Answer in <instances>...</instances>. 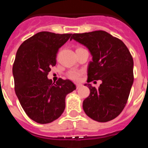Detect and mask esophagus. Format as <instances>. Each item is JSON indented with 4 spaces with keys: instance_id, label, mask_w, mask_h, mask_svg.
I'll list each match as a JSON object with an SVG mask.
<instances>
[{
    "instance_id": "34e87169",
    "label": "esophagus",
    "mask_w": 148,
    "mask_h": 148,
    "mask_svg": "<svg viewBox=\"0 0 148 148\" xmlns=\"http://www.w3.org/2000/svg\"><path fill=\"white\" fill-rule=\"evenodd\" d=\"M81 86H82V84H80V83H77V84H76V87H77V89L80 88Z\"/></svg>"
}]
</instances>
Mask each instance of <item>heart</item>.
<instances>
[{"label": "heart", "mask_w": 148, "mask_h": 148, "mask_svg": "<svg viewBox=\"0 0 148 148\" xmlns=\"http://www.w3.org/2000/svg\"><path fill=\"white\" fill-rule=\"evenodd\" d=\"M81 47H78L77 49ZM82 71H79V70H71V71H68L67 74H66V76L69 79H71V80L74 81H78L80 79L81 76L82 75Z\"/></svg>", "instance_id": "b5f03b06"}]
</instances>
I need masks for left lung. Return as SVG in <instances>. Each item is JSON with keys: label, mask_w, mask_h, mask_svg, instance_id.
<instances>
[{"label": "left lung", "mask_w": 148, "mask_h": 148, "mask_svg": "<svg viewBox=\"0 0 148 148\" xmlns=\"http://www.w3.org/2000/svg\"><path fill=\"white\" fill-rule=\"evenodd\" d=\"M88 48L93 56L88 69L90 95L83 110L91 119L107 122L117 118L125 107L134 82V60L125 45L103 30L74 34L71 37ZM101 79L99 88L89 82Z\"/></svg>", "instance_id": "8db88e82"}]
</instances>
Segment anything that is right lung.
Returning a JSON list of instances; mask_svg holds the SVG:
<instances>
[{
    "mask_svg": "<svg viewBox=\"0 0 148 148\" xmlns=\"http://www.w3.org/2000/svg\"><path fill=\"white\" fill-rule=\"evenodd\" d=\"M71 36L42 31L26 39L16 52L12 69L15 93L27 115L38 123L58 119L66 95L76 89L69 79L59 78L55 83L47 78L59 49Z\"/></svg>",
    "mask_w": 148,
    "mask_h": 148,
    "instance_id": "1",
    "label": "right lung"
}]
</instances>
